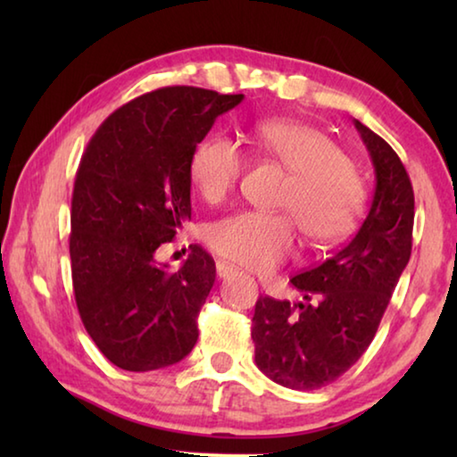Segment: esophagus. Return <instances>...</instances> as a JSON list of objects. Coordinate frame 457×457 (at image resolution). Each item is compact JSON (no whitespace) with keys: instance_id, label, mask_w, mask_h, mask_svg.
<instances>
[{"instance_id":"obj_1","label":"esophagus","mask_w":457,"mask_h":457,"mask_svg":"<svg viewBox=\"0 0 457 457\" xmlns=\"http://www.w3.org/2000/svg\"><path fill=\"white\" fill-rule=\"evenodd\" d=\"M215 270H218V276L220 278H228L231 274H236V268L226 264V262H218V264H215Z\"/></svg>"}]
</instances>
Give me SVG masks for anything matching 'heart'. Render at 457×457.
I'll return each mask as SVG.
<instances>
[{
	"label": "heart",
	"instance_id": "b5f03b06",
	"mask_svg": "<svg viewBox=\"0 0 457 457\" xmlns=\"http://www.w3.org/2000/svg\"><path fill=\"white\" fill-rule=\"evenodd\" d=\"M253 149L286 173L278 207L290 212L308 242L332 245L357 228L367 189L345 153L327 135L300 122L270 119L252 130ZM244 154L226 137L197 145L189 179L207 204H221L236 189ZM207 242L221 258L264 272L290 256L296 228L288 213L242 212L213 223Z\"/></svg>",
	"mask_w": 457,
	"mask_h": 457
}]
</instances>
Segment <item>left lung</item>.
Masks as SVG:
<instances>
[{
	"instance_id": "1",
	"label": "left lung",
	"mask_w": 457,
	"mask_h": 457,
	"mask_svg": "<svg viewBox=\"0 0 457 457\" xmlns=\"http://www.w3.org/2000/svg\"><path fill=\"white\" fill-rule=\"evenodd\" d=\"M375 167V195L351 242L292 276L304 303L260 296L252 319L256 365L296 391L327 386L346 373L375 338L413 242L415 199L391 145L354 120Z\"/></svg>"
}]
</instances>
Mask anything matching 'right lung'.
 <instances>
[{"label":"right lung","instance_id":"add662e5","mask_svg":"<svg viewBox=\"0 0 457 457\" xmlns=\"http://www.w3.org/2000/svg\"><path fill=\"white\" fill-rule=\"evenodd\" d=\"M242 98L195 87L146 92L117 108L82 154L71 213L74 298L112 365L163 369L197 343L215 262L191 245L179 272H169L154 252L191 220L193 151Z\"/></svg>","mask_w":457,"mask_h":457}]
</instances>
